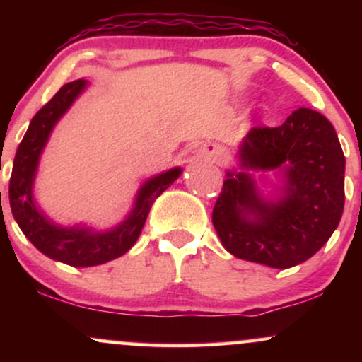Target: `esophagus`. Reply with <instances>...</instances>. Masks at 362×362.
Wrapping results in <instances>:
<instances>
[{"mask_svg":"<svg viewBox=\"0 0 362 362\" xmlns=\"http://www.w3.org/2000/svg\"><path fill=\"white\" fill-rule=\"evenodd\" d=\"M199 155L204 158V160L213 161V163H219V161L223 160L224 151H223V148L219 146V144L207 143L201 149H199Z\"/></svg>","mask_w":362,"mask_h":362,"instance_id":"1","label":"esophagus"}]
</instances>
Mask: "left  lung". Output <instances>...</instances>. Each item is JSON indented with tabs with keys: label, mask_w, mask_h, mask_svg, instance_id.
Here are the masks:
<instances>
[{
	"label": "left lung",
	"mask_w": 362,
	"mask_h": 362,
	"mask_svg": "<svg viewBox=\"0 0 362 362\" xmlns=\"http://www.w3.org/2000/svg\"><path fill=\"white\" fill-rule=\"evenodd\" d=\"M243 170H279L282 195L265 201L248 172H228L213 224L238 259L289 269L313 257L339 226L346 156L330 120L298 109L279 127H252L240 146Z\"/></svg>",
	"instance_id": "8db88e82"
}]
</instances>
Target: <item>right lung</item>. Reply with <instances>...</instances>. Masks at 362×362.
<instances>
[{
	"mask_svg": "<svg viewBox=\"0 0 362 362\" xmlns=\"http://www.w3.org/2000/svg\"><path fill=\"white\" fill-rule=\"evenodd\" d=\"M86 85H88L86 80L66 83L34 115L22 143L16 149L10 190H8L11 213L23 235L30 240L37 250L42 252L49 259L59 260L73 267L100 265L124 255L139 238L149 209L158 195L167 190L182 173L180 168H172L144 182L127 218L119 226L102 233L90 228L59 226L51 221L42 211L37 209L32 189H34L40 153L57 120L71 107Z\"/></svg>",
	"mask_w": 362,
	"mask_h": 362,
	"instance_id": "obj_1",
	"label": "right lung"
}]
</instances>
